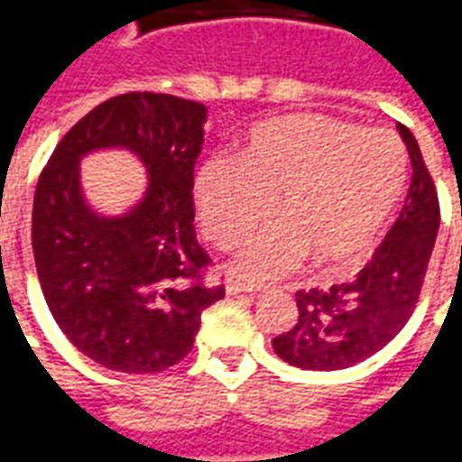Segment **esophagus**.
<instances>
[{"label":"esophagus","mask_w":462,"mask_h":462,"mask_svg":"<svg viewBox=\"0 0 462 462\" xmlns=\"http://www.w3.org/2000/svg\"><path fill=\"white\" fill-rule=\"evenodd\" d=\"M225 290H227V294H240V291H257L260 287H257V284H247V282L230 277V280H227V284H225Z\"/></svg>","instance_id":"34e87169"}]
</instances>
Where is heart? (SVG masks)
<instances>
[{"label":"heart","instance_id":"heart-1","mask_svg":"<svg viewBox=\"0 0 462 462\" xmlns=\"http://www.w3.org/2000/svg\"><path fill=\"white\" fill-rule=\"evenodd\" d=\"M403 182L406 151L393 133L291 114L257 123L237 158L202 162L195 208L208 240L230 250L274 200L282 220L235 262L247 280L290 274L307 257L324 272H346L376 247Z\"/></svg>","mask_w":462,"mask_h":462}]
</instances>
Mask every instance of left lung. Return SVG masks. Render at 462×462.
I'll return each instance as SVG.
<instances>
[{
  "label": "left lung",
  "instance_id": "obj_1",
  "mask_svg": "<svg viewBox=\"0 0 462 462\" xmlns=\"http://www.w3.org/2000/svg\"><path fill=\"white\" fill-rule=\"evenodd\" d=\"M411 158V188L386 240L356 280L331 290L297 291L300 319L272 339L274 354L310 371H339L366 361L406 327L426 280L440 225L436 182L413 133L398 123Z\"/></svg>",
  "mask_w": 462,
  "mask_h": 462
}]
</instances>
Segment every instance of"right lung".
<instances>
[{
	"label": "right lung",
	"instance_id": "right-lung-1",
	"mask_svg": "<svg viewBox=\"0 0 462 462\" xmlns=\"http://www.w3.org/2000/svg\"><path fill=\"white\" fill-rule=\"evenodd\" d=\"M208 108L180 96L108 98L59 141L39 175L32 247L42 291L69 341L121 374H161L190 354L202 311L225 297L195 237V161ZM128 147L149 168L143 202L98 218L78 185L80 155Z\"/></svg>",
	"mask_w": 462,
	"mask_h": 462
}]
</instances>
